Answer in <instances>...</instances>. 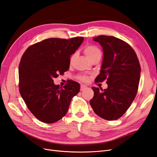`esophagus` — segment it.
<instances>
[{"label": "esophagus", "mask_w": 157, "mask_h": 157, "mask_svg": "<svg viewBox=\"0 0 157 157\" xmlns=\"http://www.w3.org/2000/svg\"><path fill=\"white\" fill-rule=\"evenodd\" d=\"M86 86H85V85H81V89H80V90L81 91H83V90H84L85 89H86Z\"/></svg>", "instance_id": "34e87169"}]
</instances>
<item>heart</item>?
<instances>
[{
  "label": "heart",
  "mask_w": 157,
  "mask_h": 157,
  "mask_svg": "<svg viewBox=\"0 0 157 157\" xmlns=\"http://www.w3.org/2000/svg\"><path fill=\"white\" fill-rule=\"evenodd\" d=\"M84 52H85V55L86 56V57L89 58L90 61L94 59L95 58H96L98 57H101V50L95 46H86L84 49ZM75 54H72L71 56V58H70V62L72 63L75 59ZM79 79L82 81H83V82H86V81H87L88 78L86 76H81V77H79Z\"/></svg>",
  "instance_id": "heart-1"
}]
</instances>
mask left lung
Wrapping results in <instances>:
<instances>
[{
  "mask_svg": "<svg viewBox=\"0 0 157 157\" xmlns=\"http://www.w3.org/2000/svg\"><path fill=\"white\" fill-rule=\"evenodd\" d=\"M101 46L103 57L96 82L107 79V88L92 87L94 97L90 101L94 113L107 120L120 118L129 109L136 95L141 68L131 46L113 36L93 38Z\"/></svg>",
  "mask_w": 157,
  "mask_h": 157,
  "instance_id": "1",
  "label": "left lung"
}]
</instances>
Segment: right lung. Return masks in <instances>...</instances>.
<instances>
[{
	"instance_id": "1",
	"label": "right lung",
	"mask_w": 157,
	"mask_h": 157,
	"mask_svg": "<svg viewBox=\"0 0 157 157\" xmlns=\"http://www.w3.org/2000/svg\"><path fill=\"white\" fill-rule=\"evenodd\" d=\"M83 39H44L30 46L21 58L20 94L28 109L42 122L53 124L65 117L72 98L79 93L78 83L70 81L62 87L53 79L69 69L71 56Z\"/></svg>"
}]
</instances>
